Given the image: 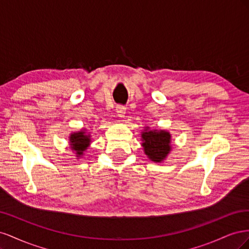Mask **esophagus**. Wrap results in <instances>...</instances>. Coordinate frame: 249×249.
<instances>
[{"mask_svg": "<svg viewBox=\"0 0 249 249\" xmlns=\"http://www.w3.org/2000/svg\"><path fill=\"white\" fill-rule=\"evenodd\" d=\"M125 107L123 106V105H117L116 106V114L118 117H124L125 114Z\"/></svg>", "mask_w": 249, "mask_h": 249, "instance_id": "esophagus-1", "label": "esophagus"}]
</instances>
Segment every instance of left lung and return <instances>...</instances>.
Wrapping results in <instances>:
<instances>
[{
    "mask_svg": "<svg viewBox=\"0 0 249 249\" xmlns=\"http://www.w3.org/2000/svg\"><path fill=\"white\" fill-rule=\"evenodd\" d=\"M142 146L145 155L154 162H162L171 150V135L164 130H149V127L142 132Z\"/></svg>",
    "mask_w": 249,
    "mask_h": 249,
    "instance_id": "left-lung-1",
    "label": "left lung"
}]
</instances>
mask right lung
Listing matches in <instances>:
<instances>
[{
  "label": "right lung",
  "instance_id": "1",
  "mask_svg": "<svg viewBox=\"0 0 249 249\" xmlns=\"http://www.w3.org/2000/svg\"><path fill=\"white\" fill-rule=\"evenodd\" d=\"M70 144L72 150L77 154V157L83 155L87 147L90 144V135L86 134L85 130H81L80 132L71 133L70 136Z\"/></svg>",
  "mask_w": 249,
  "mask_h": 249
}]
</instances>
